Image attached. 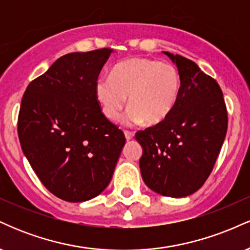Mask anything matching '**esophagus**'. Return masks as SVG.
I'll list each match as a JSON object with an SVG mask.
<instances>
[{
  "instance_id": "obj_1",
  "label": "esophagus",
  "mask_w": 250,
  "mask_h": 250,
  "mask_svg": "<svg viewBox=\"0 0 250 250\" xmlns=\"http://www.w3.org/2000/svg\"><path fill=\"white\" fill-rule=\"evenodd\" d=\"M125 139L128 140H131L134 137V133L133 131H129V130H125Z\"/></svg>"
}]
</instances>
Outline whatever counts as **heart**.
Segmentation results:
<instances>
[{
	"mask_svg": "<svg viewBox=\"0 0 250 250\" xmlns=\"http://www.w3.org/2000/svg\"><path fill=\"white\" fill-rule=\"evenodd\" d=\"M182 88L179 68L170 62L133 57L117 63L111 76H100L95 96L109 121L120 117L128 96L127 125H155L173 111Z\"/></svg>",
	"mask_w": 250,
	"mask_h": 250,
	"instance_id": "obj_1",
	"label": "heart"
}]
</instances>
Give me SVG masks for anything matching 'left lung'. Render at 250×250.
Wrapping results in <instances>:
<instances>
[{
    "instance_id": "8db88e82",
    "label": "left lung",
    "mask_w": 250,
    "mask_h": 250,
    "mask_svg": "<svg viewBox=\"0 0 250 250\" xmlns=\"http://www.w3.org/2000/svg\"><path fill=\"white\" fill-rule=\"evenodd\" d=\"M176 63L182 88L165 121L137 131L142 179L151 190L185 197L205 185L225 141L228 115L219 83L181 55L166 53Z\"/></svg>"
}]
</instances>
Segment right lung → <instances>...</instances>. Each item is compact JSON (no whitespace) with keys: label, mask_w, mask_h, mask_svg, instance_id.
Here are the masks:
<instances>
[{"label":"right lung","mask_w":250,"mask_h":250,"mask_svg":"<svg viewBox=\"0 0 250 250\" xmlns=\"http://www.w3.org/2000/svg\"><path fill=\"white\" fill-rule=\"evenodd\" d=\"M111 51L60 57L22 97L17 121L22 150L42 185L68 202L104 190L125 143L95 96V82Z\"/></svg>","instance_id":"add662e5"}]
</instances>
